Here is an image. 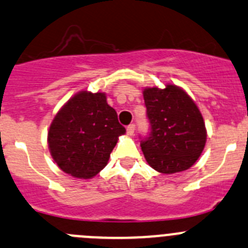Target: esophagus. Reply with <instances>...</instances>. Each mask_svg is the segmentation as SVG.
<instances>
[{
	"instance_id": "esophagus-1",
	"label": "esophagus",
	"mask_w": 248,
	"mask_h": 248,
	"mask_svg": "<svg viewBox=\"0 0 248 248\" xmlns=\"http://www.w3.org/2000/svg\"><path fill=\"white\" fill-rule=\"evenodd\" d=\"M134 131H135V125H134V124H130V125L126 128V133H128L129 136H131L134 135Z\"/></svg>"
}]
</instances>
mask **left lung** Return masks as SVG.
Masks as SVG:
<instances>
[{
	"instance_id": "8db88e82",
	"label": "left lung",
	"mask_w": 248,
	"mask_h": 248,
	"mask_svg": "<svg viewBox=\"0 0 248 248\" xmlns=\"http://www.w3.org/2000/svg\"><path fill=\"white\" fill-rule=\"evenodd\" d=\"M142 93L151 124L150 136L141 141L146 162L162 174L191 168L207 141L203 117L195 101L174 84L146 87Z\"/></svg>"
}]
</instances>
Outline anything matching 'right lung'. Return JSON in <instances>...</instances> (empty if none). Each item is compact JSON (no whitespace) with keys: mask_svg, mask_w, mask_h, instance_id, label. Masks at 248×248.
<instances>
[{"mask_svg":"<svg viewBox=\"0 0 248 248\" xmlns=\"http://www.w3.org/2000/svg\"><path fill=\"white\" fill-rule=\"evenodd\" d=\"M125 128L105 93L80 91L62 106L47 134L49 153L64 173L91 179L108 163Z\"/></svg>","mask_w":248,"mask_h":248,"instance_id":"obj_1","label":"right lung"}]
</instances>
